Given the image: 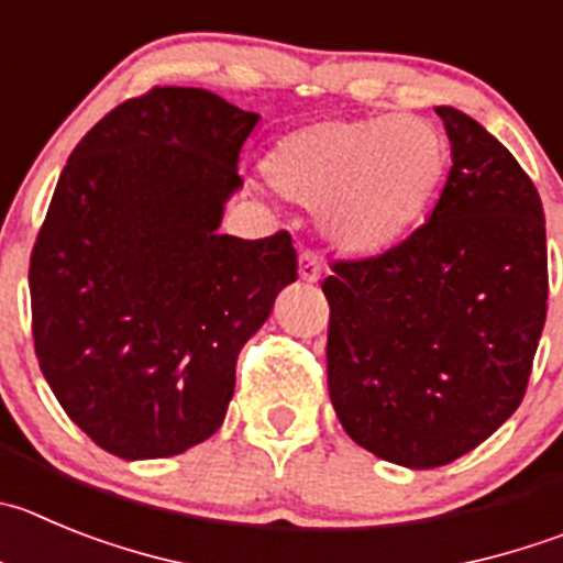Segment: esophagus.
Returning <instances> with one entry per match:
<instances>
[{"mask_svg": "<svg viewBox=\"0 0 563 563\" xmlns=\"http://www.w3.org/2000/svg\"><path fill=\"white\" fill-rule=\"evenodd\" d=\"M322 277V264L313 252H302L299 255V280L302 283H317Z\"/></svg>", "mask_w": 563, "mask_h": 563, "instance_id": "obj_1", "label": "esophagus"}]
</instances>
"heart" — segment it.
Returning <instances> with one entry per match:
<instances>
[{"instance_id": "b5f03b06", "label": "heart", "mask_w": 563, "mask_h": 563, "mask_svg": "<svg viewBox=\"0 0 563 563\" xmlns=\"http://www.w3.org/2000/svg\"><path fill=\"white\" fill-rule=\"evenodd\" d=\"M450 146L422 115L319 122L283 135L264 172L291 202L317 210L335 250L383 255L411 235L433 202Z\"/></svg>"}]
</instances>
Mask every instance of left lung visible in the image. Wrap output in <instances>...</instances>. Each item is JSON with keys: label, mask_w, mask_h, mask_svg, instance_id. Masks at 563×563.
I'll list each match as a JSON object with an SVG mask.
<instances>
[{"label": "left lung", "mask_w": 563, "mask_h": 563, "mask_svg": "<svg viewBox=\"0 0 563 563\" xmlns=\"http://www.w3.org/2000/svg\"><path fill=\"white\" fill-rule=\"evenodd\" d=\"M453 166L402 244L335 261L328 388L341 428L377 459L433 470L519 408L548 317L539 191L486 128L441 104Z\"/></svg>", "instance_id": "1"}]
</instances>
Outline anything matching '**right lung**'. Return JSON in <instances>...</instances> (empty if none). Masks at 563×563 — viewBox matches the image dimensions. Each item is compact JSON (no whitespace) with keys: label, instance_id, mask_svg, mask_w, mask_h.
I'll list each match as a JSON object with an SVG mask.
<instances>
[{"label":"right lung","instance_id":"right-lung-1","mask_svg":"<svg viewBox=\"0 0 563 563\" xmlns=\"http://www.w3.org/2000/svg\"><path fill=\"white\" fill-rule=\"evenodd\" d=\"M257 122L205 88H152L60 172L30 257L35 355L68 419L119 459L217 433L241 346L297 280L288 233H219Z\"/></svg>","mask_w":563,"mask_h":563}]
</instances>
